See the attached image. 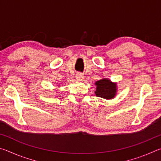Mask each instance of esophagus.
I'll return each instance as SVG.
<instances>
[{"label":"esophagus","instance_id":"34e87169","mask_svg":"<svg viewBox=\"0 0 161 161\" xmlns=\"http://www.w3.org/2000/svg\"><path fill=\"white\" fill-rule=\"evenodd\" d=\"M76 78H77V80L78 81H83L84 80V75H81V73H78V74H77V75H76Z\"/></svg>","mask_w":161,"mask_h":161}]
</instances>
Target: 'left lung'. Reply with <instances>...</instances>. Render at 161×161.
<instances>
[{"instance_id": "obj_1", "label": "left lung", "mask_w": 161, "mask_h": 161, "mask_svg": "<svg viewBox=\"0 0 161 161\" xmlns=\"http://www.w3.org/2000/svg\"><path fill=\"white\" fill-rule=\"evenodd\" d=\"M97 89L95 94L97 97L106 99H111L115 97L117 91L116 83H114L108 79L104 78L95 82Z\"/></svg>"}]
</instances>
